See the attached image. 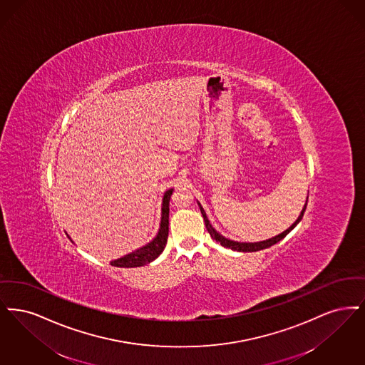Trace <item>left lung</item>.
Wrapping results in <instances>:
<instances>
[{
    "label": "left lung",
    "mask_w": 365,
    "mask_h": 365,
    "mask_svg": "<svg viewBox=\"0 0 365 365\" xmlns=\"http://www.w3.org/2000/svg\"><path fill=\"white\" fill-rule=\"evenodd\" d=\"M199 207H200V211H202V215H203V218H205V223H206L207 230H208V233H210V236L214 238L217 242H221V245L222 247H226V248H230V250H233V251H238V252H256V251H260V250H266V248H269L271 245H274V244H277L278 241H281L282 238L285 237L286 235L297 225V223L302 221V215H304V212H305V208H307V203H305V206L302 208V214H300V217L297 218V221L293 223L289 229H286L285 232H282L281 235H278V236H275V237L269 238V240H266V241H260V242H237V241H232V240H227V238L223 237L221 236L211 225L208 222V220H207L206 212H205V210H203V207L200 206V203H199Z\"/></svg>",
    "instance_id": "1"
}]
</instances>
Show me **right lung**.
Here are the masks:
<instances>
[{"instance_id": "right-lung-1", "label": "right lung", "mask_w": 365, "mask_h": 365, "mask_svg": "<svg viewBox=\"0 0 365 365\" xmlns=\"http://www.w3.org/2000/svg\"><path fill=\"white\" fill-rule=\"evenodd\" d=\"M173 190H166L162 202V220H160V227L158 235L151 242H148L145 247L140 250L128 254L124 257H120L117 260L110 262L111 266L115 267H140L153 260H155L162 251L165 250V245L168 242V235H169V202Z\"/></svg>"}]
</instances>
